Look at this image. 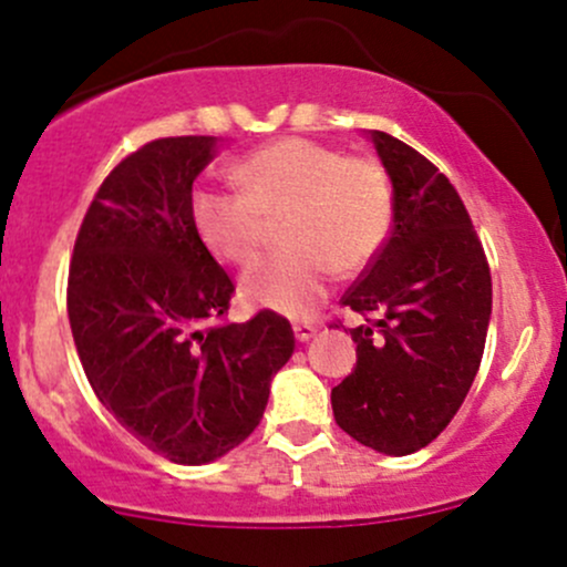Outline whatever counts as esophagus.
Wrapping results in <instances>:
<instances>
[{
    "mask_svg": "<svg viewBox=\"0 0 567 567\" xmlns=\"http://www.w3.org/2000/svg\"><path fill=\"white\" fill-rule=\"evenodd\" d=\"M317 322H309V320H301V322H293V333H296V339L298 341H309L312 339V336L317 333Z\"/></svg>",
    "mask_w": 567,
    "mask_h": 567,
    "instance_id": "esophagus-1",
    "label": "esophagus"
}]
</instances>
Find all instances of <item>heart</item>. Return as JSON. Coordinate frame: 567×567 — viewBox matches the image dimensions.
Returning a JSON list of instances; mask_svg holds the SVG:
<instances>
[{"instance_id": "1", "label": "heart", "mask_w": 567, "mask_h": 567, "mask_svg": "<svg viewBox=\"0 0 567 567\" xmlns=\"http://www.w3.org/2000/svg\"><path fill=\"white\" fill-rule=\"evenodd\" d=\"M236 190H198L190 202L204 245L234 266L266 250L271 220L282 217L277 252L241 279L258 307L309 315L328 296L336 271L358 274L377 258L393 226V190L377 161L322 142L288 136L241 158Z\"/></svg>"}]
</instances>
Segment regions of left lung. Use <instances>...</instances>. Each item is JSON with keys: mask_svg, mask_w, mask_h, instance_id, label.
<instances>
[{"mask_svg": "<svg viewBox=\"0 0 567 567\" xmlns=\"http://www.w3.org/2000/svg\"><path fill=\"white\" fill-rule=\"evenodd\" d=\"M371 140L393 179V231L341 296L371 326L350 331L358 363L331 403L341 431L401 457L431 444L463 406L484 354L493 277L455 185L406 142Z\"/></svg>", "mask_w": 567, "mask_h": 567, "instance_id": "left-lung-1", "label": "left lung"}]
</instances>
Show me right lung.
<instances>
[{
  "mask_svg": "<svg viewBox=\"0 0 567 567\" xmlns=\"http://www.w3.org/2000/svg\"><path fill=\"white\" fill-rule=\"evenodd\" d=\"M213 158L215 136H166L126 155L83 217L66 285L93 393L179 465L239 446L296 350L293 328L271 309L226 322L236 288L190 213L193 179Z\"/></svg>",
  "mask_w": 567,
  "mask_h": 567,
  "instance_id": "add662e5",
  "label": "right lung"
}]
</instances>
